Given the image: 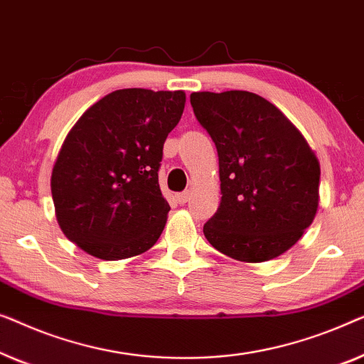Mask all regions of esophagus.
I'll return each mask as SVG.
<instances>
[{
	"label": "esophagus",
	"mask_w": 364,
	"mask_h": 364,
	"mask_svg": "<svg viewBox=\"0 0 364 364\" xmlns=\"http://www.w3.org/2000/svg\"><path fill=\"white\" fill-rule=\"evenodd\" d=\"M175 199H176V203H178V204H186V203L189 201V191L178 193L176 196H175Z\"/></svg>",
	"instance_id": "esophagus-1"
}]
</instances>
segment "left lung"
Listing matches in <instances>:
<instances>
[{
	"mask_svg": "<svg viewBox=\"0 0 364 364\" xmlns=\"http://www.w3.org/2000/svg\"><path fill=\"white\" fill-rule=\"evenodd\" d=\"M191 107L216 145L221 204L203 232L240 262L289 250L314 223L320 163L274 104L245 90L193 92Z\"/></svg>",
	"mask_w": 364,
	"mask_h": 364,
	"instance_id": "8db88e82",
	"label": "left lung"
}]
</instances>
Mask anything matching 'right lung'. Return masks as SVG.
<instances>
[{"instance_id": "obj_1", "label": "right lung", "mask_w": 364, "mask_h": 364, "mask_svg": "<svg viewBox=\"0 0 364 364\" xmlns=\"http://www.w3.org/2000/svg\"><path fill=\"white\" fill-rule=\"evenodd\" d=\"M184 102L183 90H115L87 109L68 133L50 191L60 229L87 254L129 259L161 235L170 204L158 170Z\"/></svg>"}]
</instances>
